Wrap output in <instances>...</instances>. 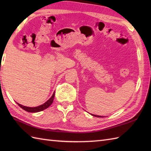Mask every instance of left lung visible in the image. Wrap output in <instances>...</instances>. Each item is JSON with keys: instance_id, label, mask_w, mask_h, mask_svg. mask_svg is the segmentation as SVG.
Instances as JSON below:
<instances>
[{"instance_id": "1", "label": "left lung", "mask_w": 151, "mask_h": 151, "mask_svg": "<svg viewBox=\"0 0 151 151\" xmlns=\"http://www.w3.org/2000/svg\"><path fill=\"white\" fill-rule=\"evenodd\" d=\"M91 115H93V116L97 117H103V116H101V115H94V114H91Z\"/></svg>"}]
</instances>
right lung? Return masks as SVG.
Instances as JSON below:
<instances>
[{
	"mask_svg": "<svg viewBox=\"0 0 151 151\" xmlns=\"http://www.w3.org/2000/svg\"><path fill=\"white\" fill-rule=\"evenodd\" d=\"M54 95H55V92H54L52 97H51L47 102H45L44 104H41L40 106H36V107H27V106H22L20 104H19L17 102V104L25 111H27L28 112H32V113H36V112L43 111L44 110H45V109H47V108H49L53 102Z\"/></svg>",
	"mask_w": 151,
	"mask_h": 151,
	"instance_id": "right-lung-1",
	"label": "right lung"
}]
</instances>
